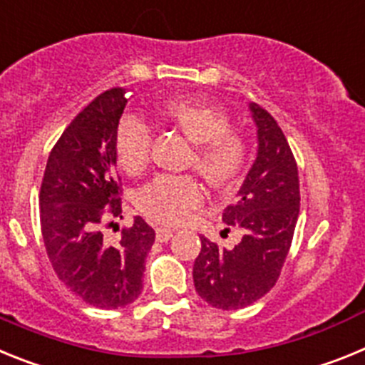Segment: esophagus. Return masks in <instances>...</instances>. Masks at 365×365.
<instances>
[{"instance_id": "1", "label": "esophagus", "mask_w": 365, "mask_h": 365, "mask_svg": "<svg viewBox=\"0 0 365 365\" xmlns=\"http://www.w3.org/2000/svg\"><path fill=\"white\" fill-rule=\"evenodd\" d=\"M173 234H175V230H173V228L159 227L157 228V241H160V243H166L168 240H172Z\"/></svg>"}]
</instances>
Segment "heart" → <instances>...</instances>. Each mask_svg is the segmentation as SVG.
<instances>
[{
	"label": "heart",
	"instance_id": "obj_1",
	"mask_svg": "<svg viewBox=\"0 0 365 365\" xmlns=\"http://www.w3.org/2000/svg\"><path fill=\"white\" fill-rule=\"evenodd\" d=\"M164 120L195 144L190 164L214 188H225L243 166L247 144L230 130L221 108L195 100H170L160 111ZM151 130L138 118H125L117 137L118 163L128 173H140L150 163ZM205 190L190 175H160L138 193V208L160 222L185 221L201 205Z\"/></svg>",
	"mask_w": 365,
	"mask_h": 365
}]
</instances>
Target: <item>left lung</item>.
Wrapping results in <instances>:
<instances>
[{"label":"left lung","instance_id":"left-lung-1","mask_svg":"<svg viewBox=\"0 0 365 365\" xmlns=\"http://www.w3.org/2000/svg\"><path fill=\"white\" fill-rule=\"evenodd\" d=\"M248 109L257 130L256 160L235 202L222 212V221L241 232V241L227 248L201 235L193 263L197 294L222 311L247 307L278 282L299 214L298 166L285 135L265 109L254 102Z\"/></svg>","mask_w":365,"mask_h":365}]
</instances>
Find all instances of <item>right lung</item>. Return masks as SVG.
<instances>
[{
    "label": "right lung",
    "instance_id": "1",
    "mask_svg": "<svg viewBox=\"0 0 365 365\" xmlns=\"http://www.w3.org/2000/svg\"><path fill=\"white\" fill-rule=\"evenodd\" d=\"M128 96L122 87L109 89L74 117L51 151L40 190L51 265L67 289L96 309H120L138 298L155 241V230L138 215L117 243L102 232L109 219L122 217L117 133Z\"/></svg>",
    "mask_w": 365,
    "mask_h": 365
}]
</instances>
